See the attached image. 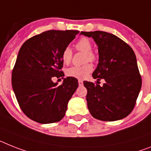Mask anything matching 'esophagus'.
<instances>
[{"mask_svg": "<svg viewBox=\"0 0 151 151\" xmlns=\"http://www.w3.org/2000/svg\"><path fill=\"white\" fill-rule=\"evenodd\" d=\"M78 83H79L80 86H82L83 85V81H81V80H78Z\"/></svg>", "mask_w": 151, "mask_h": 151, "instance_id": "obj_1", "label": "esophagus"}]
</instances>
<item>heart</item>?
<instances>
[{"label": "heart", "mask_w": 151, "mask_h": 151, "mask_svg": "<svg viewBox=\"0 0 151 151\" xmlns=\"http://www.w3.org/2000/svg\"><path fill=\"white\" fill-rule=\"evenodd\" d=\"M75 48L77 50L83 52L84 55V62H94L97 60V57L95 53L92 51V44L89 39L82 37L75 44ZM73 57V52L69 47L64 48L61 54L62 61L64 64H68L71 61ZM93 70V66L90 63L83 64L82 66H73L66 70V74L70 78L83 79L86 78Z\"/></svg>", "instance_id": "b5f03b06"}]
</instances>
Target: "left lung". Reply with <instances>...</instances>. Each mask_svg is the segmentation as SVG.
<instances>
[{
	"mask_svg": "<svg viewBox=\"0 0 151 151\" xmlns=\"http://www.w3.org/2000/svg\"><path fill=\"white\" fill-rule=\"evenodd\" d=\"M81 35L93 38L98 46L99 63L93 78L105 83L84 81L87 107L94 118L114 121L130 114L136 104L142 79L134 50L118 37L97 30ZM99 82V81H97Z\"/></svg>",
	"mask_w": 151,
	"mask_h": 151,
	"instance_id": "1",
	"label": "left lung"
}]
</instances>
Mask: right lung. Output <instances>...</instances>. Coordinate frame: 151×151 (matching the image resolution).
<instances>
[{"instance_id": "right-lung-1", "label": "right lung", "mask_w": 151, "mask_h": 151, "mask_svg": "<svg viewBox=\"0 0 151 151\" xmlns=\"http://www.w3.org/2000/svg\"><path fill=\"white\" fill-rule=\"evenodd\" d=\"M78 30H47L27 40L19 50L11 83L25 115L40 124L60 121L78 87V80L68 77L61 85L52 78L64 76L61 54Z\"/></svg>"}]
</instances>
